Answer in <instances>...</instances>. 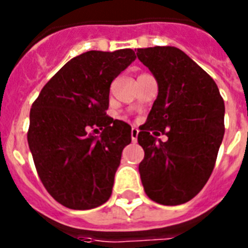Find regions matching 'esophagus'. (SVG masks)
Wrapping results in <instances>:
<instances>
[{"instance_id": "34e87169", "label": "esophagus", "mask_w": 248, "mask_h": 248, "mask_svg": "<svg viewBox=\"0 0 248 248\" xmlns=\"http://www.w3.org/2000/svg\"><path fill=\"white\" fill-rule=\"evenodd\" d=\"M138 135H139V130L135 127L131 128V140L132 143H136L138 141Z\"/></svg>"}]
</instances>
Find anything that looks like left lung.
I'll use <instances>...</instances> for the list:
<instances>
[{
  "instance_id": "1",
  "label": "left lung",
  "mask_w": 248,
  "mask_h": 248,
  "mask_svg": "<svg viewBox=\"0 0 248 248\" xmlns=\"http://www.w3.org/2000/svg\"><path fill=\"white\" fill-rule=\"evenodd\" d=\"M158 83V95L138 141L144 190L152 201L176 206L196 197L211 176L224 138L225 105L215 81L172 46L138 48ZM162 132L166 142L156 136Z\"/></svg>"
}]
</instances>
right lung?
I'll return each mask as SVG.
<instances>
[{"mask_svg": "<svg viewBox=\"0 0 248 248\" xmlns=\"http://www.w3.org/2000/svg\"><path fill=\"white\" fill-rule=\"evenodd\" d=\"M135 51H87L71 59L41 90L29 114L28 145L42 184L60 204L90 210L112 194L131 126L107 116L110 83ZM99 127L100 137L89 132Z\"/></svg>", "mask_w": 248, "mask_h": 248, "instance_id": "obj_1", "label": "right lung"}]
</instances>
